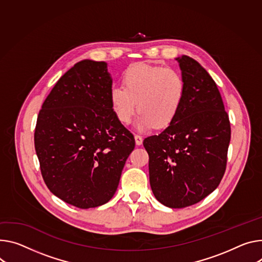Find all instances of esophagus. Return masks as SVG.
<instances>
[{"mask_svg":"<svg viewBox=\"0 0 262 262\" xmlns=\"http://www.w3.org/2000/svg\"><path fill=\"white\" fill-rule=\"evenodd\" d=\"M135 141H136V144H137V145H141L142 143H143V138H142V137L139 136V135H136V136H135Z\"/></svg>","mask_w":262,"mask_h":262,"instance_id":"1","label":"esophagus"}]
</instances>
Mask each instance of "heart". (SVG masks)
I'll use <instances>...</instances> for the list:
<instances>
[{
    "label": "heart",
    "instance_id": "heart-1",
    "mask_svg": "<svg viewBox=\"0 0 262 262\" xmlns=\"http://www.w3.org/2000/svg\"><path fill=\"white\" fill-rule=\"evenodd\" d=\"M122 82L123 86L114 85L110 90L113 112L119 122L128 124L138 108L135 126L140 132L168 126L186 95L185 80L178 71L143 62L130 66L123 73Z\"/></svg>",
    "mask_w": 262,
    "mask_h": 262
}]
</instances>
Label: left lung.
Here are the masks:
<instances>
[{"instance_id":"8db88e82","label":"left lung","mask_w":262,"mask_h":262,"mask_svg":"<svg viewBox=\"0 0 262 262\" xmlns=\"http://www.w3.org/2000/svg\"><path fill=\"white\" fill-rule=\"evenodd\" d=\"M186 95L174 120L143 145L149 156L155 198L169 208L194 205L220 185L231 139L229 116L217 85L187 55L177 57Z\"/></svg>"}]
</instances>
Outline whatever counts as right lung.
Wrapping results in <instances>:
<instances>
[{
	"mask_svg": "<svg viewBox=\"0 0 262 262\" xmlns=\"http://www.w3.org/2000/svg\"><path fill=\"white\" fill-rule=\"evenodd\" d=\"M107 63L81 60L56 82L37 116L34 146L50 191L80 209L115 194L135 139L116 118Z\"/></svg>",
	"mask_w": 262,
	"mask_h": 262,
	"instance_id": "right-lung-1",
	"label": "right lung"
}]
</instances>
